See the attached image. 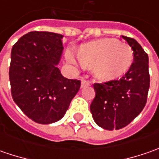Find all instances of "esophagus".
<instances>
[{
  "label": "esophagus",
  "instance_id": "1",
  "mask_svg": "<svg viewBox=\"0 0 159 159\" xmlns=\"http://www.w3.org/2000/svg\"><path fill=\"white\" fill-rule=\"evenodd\" d=\"M89 85H90V81L89 80H86L85 79L81 80V88L87 87V86H89Z\"/></svg>",
  "mask_w": 159,
  "mask_h": 159
}]
</instances>
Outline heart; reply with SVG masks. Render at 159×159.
I'll return each instance as SVG.
<instances>
[{
	"instance_id": "1",
	"label": "heart",
	"mask_w": 159,
	"mask_h": 159,
	"mask_svg": "<svg viewBox=\"0 0 159 159\" xmlns=\"http://www.w3.org/2000/svg\"><path fill=\"white\" fill-rule=\"evenodd\" d=\"M67 60L71 64H81L93 68L95 76L102 81L119 79L125 74L134 61V53L130 47L120 43L116 39H102L86 43L80 48V62L69 51Z\"/></svg>"
}]
</instances>
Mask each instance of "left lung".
<instances>
[{"label":"left lung","instance_id":"left-lung-1","mask_svg":"<svg viewBox=\"0 0 159 159\" xmlns=\"http://www.w3.org/2000/svg\"><path fill=\"white\" fill-rule=\"evenodd\" d=\"M134 51L129 70L119 80L95 83V97L90 104L95 122L106 130H119L143 110L150 89L149 57L133 38L122 36Z\"/></svg>","mask_w":159,"mask_h":159}]
</instances>
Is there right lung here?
I'll list each match as a JSON object with an SVG mask.
<instances>
[{
    "label": "right lung",
    "instance_id": "obj_1",
    "mask_svg": "<svg viewBox=\"0 0 159 159\" xmlns=\"http://www.w3.org/2000/svg\"><path fill=\"white\" fill-rule=\"evenodd\" d=\"M63 35L34 31L22 36L11 50V95L29 119L51 124L62 119L80 88V80L64 78L57 67Z\"/></svg>",
    "mask_w": 159,
    "mask_h": 159
}]
</instances>
